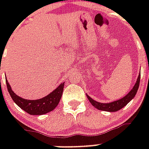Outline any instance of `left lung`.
<instances>
[{
  "label": "left lung",
  "instance_id": "8db88e82",
  "mask_svg": "<svg viewBox=\"0 0 149 149\" xmlns=\"http://www.w3.org/2000/svg\"><path fill=\"white\" fill-rule=\"evenodd\" d=\"M140 77H141V72L139 73L137 81L134 84V86H133V88L129 93H127V95H125L124 97L120 98V99L115 100V101L111 102V103H100V102L96 101L93 99L86 94V97L91 103V104L93 105L94 107H96L98 110L104 111H108V112H115L121 108H123L124 107L126 106L133 98L136 95L137 91L139 89V83H140Z\"/></svg>",
  "mask_w": 149,
  "mask_h": 149
}]
</instances>
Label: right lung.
Wrapping results in <instances>:
<instances>
[{
  "label": "right lung",
  "instance_id": "add662e5",
  "mask_svg": "<svg viewBox=\"0 0 149 149\" xmlns=\"http://www.w3.org/2000/svg\"><path fill=\"white\" fill-rule=\"evenodd\" d=\"M6 84L8 92L14 102L22 110L31 115H42L53 111L59 103L64 88V83H63L45 97L38 100H26L18 97L13 92L7 79Z\"/></svg>",
  "mask_w": 149,
  "mask_h": 149
}]
</instances>
